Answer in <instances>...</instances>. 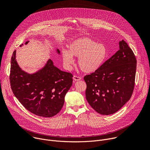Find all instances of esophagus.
I'll return each instance as SVG.
<instances>
[{"instance_id": "obj_1", "label": "esophagus", "mask_w": 150, "mask_h": 150, "mask_svg": "<svg viewBox=\"0 0 150 150\" xmlns=\"http://www.w3.org/2000/svg\"><path fill=\"white\" fill-rule=\"evenodd\" d=\"M73 79H74V81H79V80H81V78L80 76H78L74 75L73 76Z\"/></svg>"}]
</instances>
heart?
Masks as SVG:
<instances>
[{
	"mask_svg": "<svg viewBox=\"0 0 150 150\" xmlns=\"http://www.w3.org/2000/svg\"><path fill=\"white\" fill-rule=\"evenodd\" d=\"M73 57H78L77 63L81 71L91 74L100 69L108 57V50L102 43L84 37L75 40L69 45V51H62L63 60L65 66L69 69L74 63Z\"/></svg>",
	"mask_w": 150,
	"mask_h": 150,
	"instance_id": "b5f03b06",
	"label": "heart"
}]
</instances>
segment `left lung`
<instances>
[{"instance_id":"1","label":"left lung","mask_w":150,"mask_h":150,"mask_svg":"<svg viewBox=\"0 0 150 150\" xmlns=\"http://www.w3.org/2000/svg\"><path fill=\"white\" fill-rule=\"evenodd\" d=\"M119 45V51L100 69L84 77L87 101L101 115L117 112L130 99L133 92L136 59L124 40Z\"/></svg>"}]
</instances>
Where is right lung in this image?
I'll use <instances>...</instances> for the list:
<instances>
[{
	"label": "right lung",
	"mask_w": 150,
	"mask_h": 150,
	"mask_svg": "<svg viewBox=\"0 0 150 150\" xmlns=\"http://www.w3.org/2000/svg\"><path fill=\"white\" fill-rule=\"evenodd\" d=\"M56 53L60 55L58 49ZM72 74L55 66L51 59L41 69L29 74L19 66L16 51L13 54L9 76L13 92L23 107L34 115L51 117L58 113L72 85Z\"/></svg>",
	"instance_id": "1"
}]
</instances>
